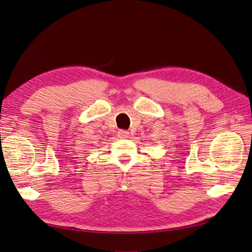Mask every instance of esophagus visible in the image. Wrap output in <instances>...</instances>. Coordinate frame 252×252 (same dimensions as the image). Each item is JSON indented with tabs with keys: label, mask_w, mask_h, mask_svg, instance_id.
I'll return each mask as SVG.
<instances>
[{
	"label": "esophagus",
	"mask_w": 252,
	"mask_h": 252,
	"mask_svg": "<svg viewBox=\"0 0 252 252\" xmlns=\"http://www.w3.org/2000/svg\"><path fill=\"white\" fill-rule=\"evenodd\" d=\"M118 135H119V138H121V139H127L129 136V132L126 131V130H119Z\"/></svg>",
	"instance_id": "obj_1"
}]
</instances>
